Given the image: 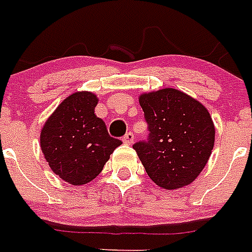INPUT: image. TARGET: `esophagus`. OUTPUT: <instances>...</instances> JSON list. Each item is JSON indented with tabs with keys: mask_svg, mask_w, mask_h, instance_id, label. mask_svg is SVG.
I'll use <instances>...</instances> for the list:
<instances>
[{
	"mask_svg": "<svg viewBox=\"0 0 252 252\" xmlns=\"http://www.w3.org/2000/svg\"><path fill=\"white\" fill-rule=\"evenodd\" d=\"M122 142H124L125 144H132V142H134V134L128 131L127 134H126V135L124 136V139H122Z\"/></svg>",
	"mask_w": 252,
	"mask_h": 252,
	"instance_id": "34e87169",
	"label": "esophagus"
}]
</instances>
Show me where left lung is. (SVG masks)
<instances>
[{
	"label": "left lung",
	"instance_id": "8db88e82",
	"mask_svg": "<svg viewBox=\"0 0 252 252\" xmlns=\"http://www.w3.org/2000/svg\"><path fill=\"white\" fill-rule=\"evenodd\" d=\"M139 104L150 138L132 147L148 177L165 190L194 182L215 146V125L206 106L176 88L144 92Z\"/></svg>",
	"mask_w": 252,
	"mask_h": 252
}]
</instances>
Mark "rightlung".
<instances>
[{
    "label": "right lung",
    "instance_id": "obj_1",
    "mask_svg": "<svg viewBox=\"0 0 252 252\" xmlns=\"http://www.w3.org/2000/svg\"><path fill=\"white\" fill-rule=\"evenodd\" d=\"M97 102L92 92H74L50 114L40 132V147L49 168L72 186L94 180L122 144L94 114Z\"/></svg>",
    "mask_w": 252,
    "mask_h": 252
}]
</instances>
